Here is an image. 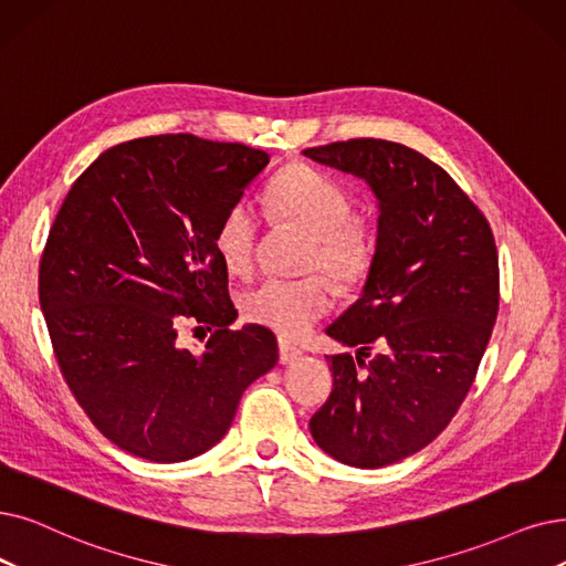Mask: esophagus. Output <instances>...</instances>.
I'll list each match as a JSON object with an SVG mask.
<instances>
[{"instance_id": "esophagus-1", "label": "esophagus", "mask_w": 566, "mask_h": 566, "mask_svg": "<svg viewBox=\"0 0 566 566\" xmlns=\"http://www.w3.org/2000/svg\"><path fill=\"white\" fill-rule=\"evenodd\" d=\"M301 354H303V352L296 347V344H291L289 339L280 337V363H282V365L293 363V360H298V358H301Z\"/></svg>"}]
</instances>
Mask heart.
Masks as SVG:
<instances>
[{
    "mask_svg": "<svg viewBox=\"0 0 566 566\" xmlns=\"http://www.w3.org/2000/svg\"><path fill=\"white\" fill-rule=\"evenodd\" d=\"M268 201L286 222L310 233L305 268H322L335 282L354 284L370 268L373 229L356 212L352 191L312 166H291L268 189ZM261 219L250 201L227 208L214 231V250L233 275H250L256 256ZM242 314L284 337L305 335L333 305L326 277H270L244 291Z\"/></svg>",
    "mask_w": 566,
    "mask_h": 566,
    "instance_id": "1",
    "label": "heart"
}]
</instances>
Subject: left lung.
Returning <instances> with one entry per match:
<instances>
[{
	"instance_id": "8db88e82",
	"label": "left lung",
	"mask_w": 566,
	"mask_h": 566,
	"mask_svg": "<svg viewBox=\"0 0 566 566\" xmlns=\"http://www.w3.org/2000/svg\"><path fill=\"white\" fill-rule=\"evenodd\" d=\"M303 155L379 201L360 298L326 328L358 352L326 356L333 390L310 421L331 458L377 470L428 447L470 392L500 307L495 238L447 170L407 145L352 138ZM373 343L382 354L365 364Z\"/></svg>"
}]
</instances>
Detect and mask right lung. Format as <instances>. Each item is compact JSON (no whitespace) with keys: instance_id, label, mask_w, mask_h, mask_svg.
Returning a JSON list of instances; mask_svg holds the SVG:
<instances>
[{"instance_id":"1","label":"right lung","mask_w":566,"mask_h":566,"mask_svg":"<svg viewBox=\"0 0 566 566\" xmlns=\"http://www.w3.org/2000/svg\"><path fill=\"white\" fill-rule=\"evenodd\" d=\"M270 157L191 134L119 143L87 166L48 233L39 301L60 370L113 444L182 462L227 434L244 388L273 370L277 339L231 331L235 307L214 231ZM196 317L201 353L177 347Z\"/></svg>"}]
</instances>
